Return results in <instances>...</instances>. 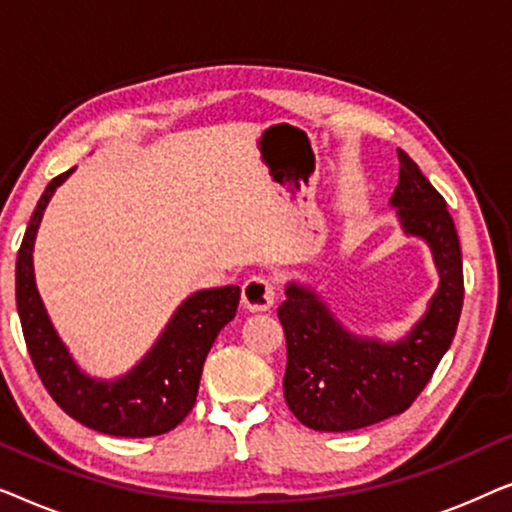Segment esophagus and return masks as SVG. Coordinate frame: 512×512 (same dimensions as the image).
Returning <instances> with one entry per match:
<instances>
[{"label": "esophagus", "mask_w": 512, "mask_h": 512, "mask_svg": "<svg viewBox=\"0 0 512 512\" xmlns=\"http://www.w3.org/2000/svg\"><path fill=\"white\" fill-rule=\"evenodd\" d=\"M275 303V284L261 275L249 277L242 286V305L249 312H265Z\"/></svg>", "instance_id": "1"}]
</instances>
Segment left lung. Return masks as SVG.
<instances>
[{"label": "left lung", "instance_id": "8db88e82", "mask_svg": "<svg viewBox=\"0 0 512 512\" xmlns=\"http://www.w3.org/2000/svg\"><path fill=\"white\" fill-rule=\"evenodd\" d=\"M401 172L391 195L405 235L431 247L440 284L424 317L405 338L382 342L347 331L319 293L286 284L277 317L286 335L284 398L300 424L314 431H356L401 415L422 394L450 349L464 305L457 228L445 198L415 160L398 149Z\"/></svg>", "mask_w": 512, "mask_h": 512}]
</instances>
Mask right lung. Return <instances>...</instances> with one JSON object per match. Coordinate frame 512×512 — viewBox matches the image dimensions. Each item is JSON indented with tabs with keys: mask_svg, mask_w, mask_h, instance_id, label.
Here are the masks:
<instances>
[{
	"mask_svg": "<svg viewBox=\"0 0 512 512\" xmlns=\"http://www.w3.org/2000/svg\"><path fill=\"white\" fill-rule=\"evenodd\" d=\"M74 170L46 186L27 223L16 261V303L27 352L55 403L88 429L118 438H149L172 431L193 410L205 359L221 328L233 321L240 286L205 289L188 296L172 314L142 361L118 380L83 373L55 333L34 282V237L55 188Z\"/></svg>",
	"mask_w": 512,
	"mask_h": 512,
	"instance_id": "1",
	"label": "right lung"
}]
</instances>
